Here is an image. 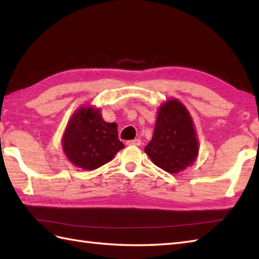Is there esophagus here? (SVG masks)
<instances>
[{"mask_svg":"<svg viewBox=\"0 0 259 259\" xmlns=\"http://www.w3.org/2000/svg\"><path fill=\"white\" fill-rule=\"evenodd\" d=\"M126 145L129 146H140L141 145V140L140 139H134L126 142Z\"/></svg>","mask_w":259,"mask_h":259,"instance_id":"34e87169","label":"esophagus"}]
</instances>
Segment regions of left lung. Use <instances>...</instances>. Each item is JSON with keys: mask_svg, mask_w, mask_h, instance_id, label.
I'll list each match as a JSON object with an SVG mask.
<instances>
[{"mask_svg": "<svg viewBox=\"0 0 259 259\" xmlns=\"http://www.w3.org/2000/svg\"><path fill=\"white\" fill-rule=\"evenodd\" d=\"M145 151L157 167L169 174L184 171L196 161L199 141L194 120L178 99H169L159 107L152 139Z\"/></svg>", "mask_w": 259, "mask_h": 259, "instance_id": "left-lung-1", "label": "left lung"}]
</instances>
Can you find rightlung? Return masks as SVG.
<instances>
[{"label": "right lung", "mask_w": 259, "mask_h": 259, "mask_svg": "<svg viewBox=\"0 0 259 259\" xmlns=\"http://www.w3.org/2000/svg\"><path fill=\"white\" fill-rule=\"evenodd\" d=\"M118 124L103 120L101 109L88 104L71 115L62 137V149L75 167L95 170L109 162L124 145L118 138Z\"/></svg>", "instance_id": "add662e5"}]
</instances>
